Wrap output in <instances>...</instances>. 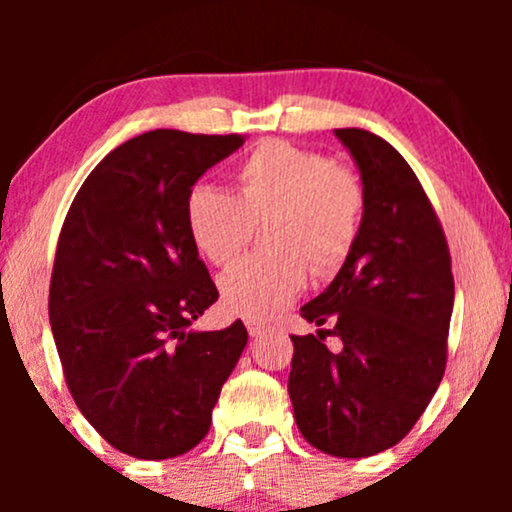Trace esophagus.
Instances as JSON below:
<instances>
[{"label":"esophagus","instance_id":"1","mask_svg":"<svg viewBox=\"0 0 512 512\" xmlns=\"http://www.w3.org/2000/svg\"><path fill=\"white\" fill-rule=\"evenodd\" d=\"M245 327H248L250 337H257V334L267 330V322L260 320V317H248V320H245Z\"/></svg>","mask_w":512,"mask_h":512}]
</instances>
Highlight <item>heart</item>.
I'll list each match as a JSON object with an SVG mask.
<instances>
[{"label":"heart","mask_w":512,"mask_h":512,"mask_svg":"<svg viewBox=\"0 0 512 512\" xmlns=\"http://www.w3.org/2000/svg\"><path fill=\"white\" fill-rule=\"evenodd\" d=\"M236 192L195 187L185 202L192 245L214 267L243 255L264 226L267 255L250 257L221 276L231 313L269 317L303 291L308 269L334 274L354 250L363 216V185L344 163L286 142H262L233 173Z\"/></svg>","instance_id":"obj_1"}]
</instances>
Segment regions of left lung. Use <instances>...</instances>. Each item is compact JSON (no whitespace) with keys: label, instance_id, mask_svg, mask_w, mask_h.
<instances>
[{"label":"left lung","instance_id":"1","mask_svg":"<svg viewBox=\"0 0 512 512\" xmlns=\"http://www.w3.org/2000/svg\"><path fill=\"white\" fill-rule=\"evenodd\" d=\"M334 134L361 170L366 202L354 250L301 308L322 330L291 334L289 395L313 448L370 457L407 436L436 395L455 281L443 226L402 154L366 129ZM327 333L342 350L326 349Z\"/></svg>","mask_w":512,"mask_h":512}]
</instances>
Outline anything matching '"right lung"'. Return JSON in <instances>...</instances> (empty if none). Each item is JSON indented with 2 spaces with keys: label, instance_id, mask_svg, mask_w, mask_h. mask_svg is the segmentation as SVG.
Instances as JSON below:
<instances>
[{
  "label": "right lung",
  "instance_id": "add662e5",
  "mask_svg": "<svg viewBox=\"0 0 512 512\" xmlns=\"http://www.w3.org/2000/svg\"><path fill=\"white\" fill-rule=\"evenodd\" d=\"M240 134L154 129L110 151L57 240L50 325L76 407L125 455L168 460L207 436L248 330L190 332L219 291L185 223L192 185Z\"/></svg>",
  "mask_w": 512,
  "mask_h": 512
}]
</instances>
